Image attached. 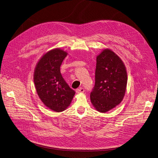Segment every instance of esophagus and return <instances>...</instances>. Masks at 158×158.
Instances as JSON below:
<instances>
[{
  "label": "esophagus",
  "mask_w": 158,
  "mask_h": 158,
  "mask_svg": "<svg viewBox=\"0 0 158 158\" xmlns=\"http://www.w3.org/2000/svg\"><path fill=\"white\" fill-rule=\"evenodd\" d=\"M84 91H85V89H84L83 88H78V89L76 90V92H77L78 94L83 93H84Z\"/></svg>",
  "instance_id": "esophagus-1"
}]
</instances>
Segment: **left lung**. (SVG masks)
<instances>
[{"mask_svg":"<svg viewBox=\"0 0 158 158\" xmlns=\"http://www.w3.org/2000/svg\"><path fill=\"white\" fill-rule=\"evenodd\" d=\"M127 83L124 63L113 51L104 49L96 57L95 85L90 94L94 109L105 113L115 107L124 98Z\"/></svg>","mask_w":158,"mask_h":158,"instance_id":"8db88e82","label":"left lung"}]
</instances>
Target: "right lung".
I'll return each mask as SVG.
<instances>
[{"label":"right lung","mask_w":158,"mask_h":158,"mask_svg":"<svg viewBox=\"0 0 158 158\" xmlns=\"http://www.w3.org/2000/svg\"><path fill=\"white\" fill-rule=\"evenodd\" d=\"M67 54L60 48L49 51L39 60L34 71L33 80L39 98L47 107L57 112L67 109L75 94L60 70Z\"/></svg>","instance_id":"right-lung-1"}]
</instances>
